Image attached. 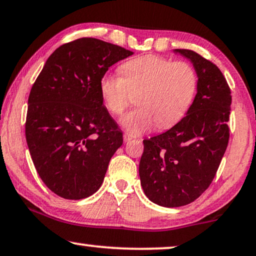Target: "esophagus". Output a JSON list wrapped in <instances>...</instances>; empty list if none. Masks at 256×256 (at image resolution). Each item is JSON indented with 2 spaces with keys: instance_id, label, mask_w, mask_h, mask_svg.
<instances>
[{
  "instance_id": "34e87169",
  "label": "esophagus",
  "mask_w": 256,
  "mask_h": 256,
  "mask_svg": "<svg viewBox=\"0 0 256 256\" xmlns=\"http://www.w3.org/2000/svg\"><path fill=\"white\" fill-rule=\"evenodd\" d=\"M123 138H124V142H130V140L132 139V136H128V134H124Z\"/></svg>"
}]
</instances>
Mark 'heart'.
Instances as JSON below:
<instances>
[{"label": "heart", "mask_w": 256, "mask_h": 256, "mask_svg": "<svg viewBox=\"0 0 256 256\" xmlns=\"http://www.w3.org/2000/svg\"><path fill=\"white\" fill-rule=\"evenodd\" d=\"M120 76L106 74L100 80L104 106L120 117L132 104L136 106L122 120L131 134H142L154 125L168 128L184 116L198 88V74L186 61L161 56H142L120 64Z\"/></svg>", "instance_id": "heart-1"}]
</instances>
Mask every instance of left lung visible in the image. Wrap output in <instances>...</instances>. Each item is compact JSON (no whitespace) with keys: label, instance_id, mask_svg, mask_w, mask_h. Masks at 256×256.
I'll list each match as a JSON object with an SVG mask.
<instances>
[{"label":"left lung","instance_id":"left-lung-1","mask_svg":"<svg viewBox=\"0 0 256 256\" xmlns=\"http://www.w3.org/2000/svg\"><path fill=\"white\" fill-rule=\"evenodd\" d=\"M198 74L195 100L170 130L144 140L139 176L158 205L190 204L210 186L228 145L231 89L220 70L192 50H176Z\"/></svg>","mask_w":256,"mask_h":256}]
</instances>
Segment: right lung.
I'll list each match as a JSON object with an SVG mask.
<instances>
[{
  "label": "right lung",
  "instance_id": "obj_1",
  "mask_svg": "<svg viewBox=\"0 0 256 256\" xmlns=\"http://www.w3.org/2000/svg\"><path fill=\"white\" fill-rule=\"evenodd\" d=\"M132 54L118 45L84 37L52 53L32 86L25 136L36 170L66 200L92 196L123 144L100 92L110 66Z\"/></svg>",
  "mask_w": 256,
  "mask_h": 256
}]
</instances>
